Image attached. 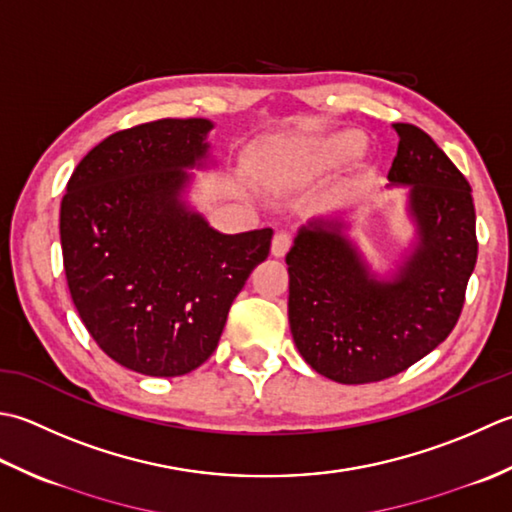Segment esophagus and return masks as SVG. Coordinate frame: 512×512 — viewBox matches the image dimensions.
Returning a JSON list of instances; mask_svg holds the SVG:
<instances>
[{"label":"esophagus","instance_id":"obj_1","mask_svg":"<svg viewBox=\"0 0 512 512\" xmlns=\"http://www.w3.org/2000/svg\"><path fill=\"white\" fill-rule=\"evenodd\" d=\"M291 247V234L287 232H276L274 241H271V254L274 256H285Z\"/></svg>","mask_w":512,"mask_h":512}]
</instances>
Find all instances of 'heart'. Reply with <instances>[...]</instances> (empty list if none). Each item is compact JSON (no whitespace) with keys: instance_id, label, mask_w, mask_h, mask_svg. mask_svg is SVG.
I'll return each mask as SVG.
<instances>
[{"instance_id":"heart-1","label":"heart","mask_w":512,"mask_h":512,"mask_svg":"<svg viewBox=\"0 0 512 512\" xmlns=\"http://www.w3.org/2000/svg\"><path fill=\"white\" fill-rule=\"evenodd\" d=\"M360 148H362V141L356 137V134H338V137H333L322 145L320 154L325 156V159H344V156L356 154Z\"/></svg>"}]
</instances>
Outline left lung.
Masks as SVG:
<instances>
[{"instance_id":"8db88e82","label":"left lung","mask_w":512,"mask_h":512,"mask_svg":"<svg viewBox=\"0 0 512 512\" xmlns=\"http://www.w3.org/2000/svg\"><path fill=\"white\" fill-rule=\"evenodd\" d=\"M389 181L409 185L417 247L375 278L342 225L311 221L287 254L289 327L311 369L340 384L398 375L448 338L477 263L471 185L424 130L393 123Z\"/></svg>"}]
</instances>
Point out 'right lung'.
I'll use <instances>...</instances> for the list:
<instances>
[{
    "label": "right lung",
    "mask_w": 512,
    "mask_h": 512,
    "mask_svg": "<svg viewBox=\"0 0 512 512\" xmlns=\"http://www.w3.org/2000/svg\"><path fill=\"white\" fill-rule=\"evenodd\" d=\"M207 119L110 134L72 172L59 214L72 302L99 349L154 378L212 356L238 291L269 254V227L221 234L181 201L207 156Z\"/></svg>",
    "instance_id": "1"
}]
</instances>
